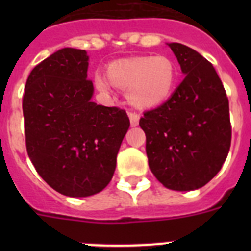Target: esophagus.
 I'll return each instance as SVG.
<instances>
[{
  "label": "esophagus",
  "mask_w": 251,
  "mask_h": 251,
  "mask_svg": "<svg viewBox=\"0 0 251 251\" xmlns=\"http://www.w3.org/2000/svg\"><path fill=\"white\" fill-rule=\"evenodd\" d=\"M128 115H129V119H130V126L132 127H137L139 123V114L136 112H129L128 113Z\"/></svg>",
  "instance_id": "34e87169"
}]
</instances>
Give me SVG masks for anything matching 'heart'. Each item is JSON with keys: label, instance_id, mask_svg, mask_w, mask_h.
I'll use <instances>...</instances> for the list:
<instances>
[{"label": "heart", "instance_id": "b5f03b06", "mask_svg": "<svg viewBox=\"0 0 251 251\" xmlns=\"http://www.w3.org/2000/svg\"><path fill=\"white\" fill-rule=\"evenodd\" d=\"M113 85L127 92L130 104L137 108H153L167 101L177 81V66L167 56H138L114 61L108 66ZM95 86L104 94L110 93V83L97 73Z\"/></svg>", "mask_w": 251, "mask_h": 251}]
</instances>
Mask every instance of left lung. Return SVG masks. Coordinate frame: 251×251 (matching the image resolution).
<instances>
[{"label": "left lung", "instance_id": "left-lung-1", "mask_svg": "<svg viewBox=\"0 0 251 251\" xmlns=\"http://www.w3.org/2000/svg\"><path fill=\"white\" fill-rule=\"evenodd\" d=\"M186 75L166 103L139 119L152 174L165 187L192 191L221 170L231 143L229 99L212 64L168 44Z\"/></svg>", "mask_w": 251, "mask_h": 251}]
</instances>
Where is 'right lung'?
<instances>
[{
  "label": "right lung",
  "mask_w": 251,
  "mask_h": 251,
  "mask_svg": "<svg viewBox=\"0 0 251 251\" xmlns=\"http://www.w3.org/2000/svg\"><path fill=\"white\" fill-rule=\"evenodd\" d=\"M85 50L64 48L32 69L22 99L26 150L55 191L86 197L106 187L128 128L126 110L92 101Z\"/></svg>",
  "instance_id": "right-lung-1"
}]
</instances>
